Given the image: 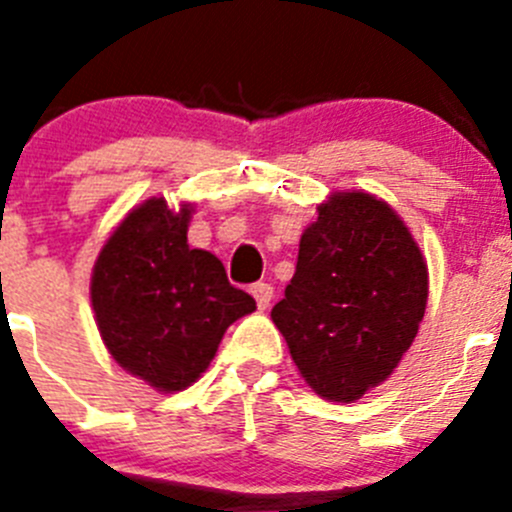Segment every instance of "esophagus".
Instances as JSON below:
<instances>
[{
  "label": "esophagus",
  "instance_id": "1",
  "mask_svg": "<svg viewBox=\"0 0 512 512\" xmlns=\"http://www.w3.org/2000/svg\"><path fill=\"white\" fill-rule=\"evenodd\" d=\"M251 295H253V300H256V305H259V310H266V307L271 305V297H274V287L266 282L253 284Z\"/></svg>",
  "mask_w": 512,
  "mask_h": 512
}]
</instances>
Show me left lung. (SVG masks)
Masks as SVG:
<instances>
[{
	"label": "left lung",
	"instance_id": "left-lung-1",
	"mask_svg": "<svg viewBox=\"0 0 512 512\" xmlns=\"http://www.w3.org/2000/svg\"><path fill=\"white\" fill-rule=\"evenodd\" d=\"M425 302L428 266L405 220L354 189L318 205L271 320L312 392L356 402L395 372Z\"/></svg>",
	"mask_w": 512,
	"mask_h": 512
}]
</instances>
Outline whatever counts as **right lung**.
<instances>
[{"mask_svg": "<svg viewBox=\"0 0 512 512\" xmlns=\"http://www.w3.org/2000/svg\"><path fill=\"white\" fill-rule=\"evenodd\" d=\"M194 207L169 210L164 197L133 207L112 230L92 271V307L112 359L158 392L202 377L225 330L256 310L233 287L223 261L189 248Z\"/></svg>", "mask_w": 512, "mask_h": 512, "instance_id": "right-lung-1", "label": "right lung"}]
</instances>
